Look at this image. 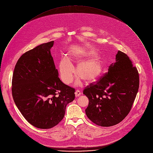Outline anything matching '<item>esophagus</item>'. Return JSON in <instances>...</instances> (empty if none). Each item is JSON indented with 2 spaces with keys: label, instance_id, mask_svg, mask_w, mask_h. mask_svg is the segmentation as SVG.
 I'll list each match as a JSON object with an SVG mask.
<instances>
[{
  "label": "esophagus",
  "instance_id": "esophagus-1",
  "mask_svg": "<svg viewBox=\"0 0 153 153\" xmlns=\"http://www.w3.org/2000/svg\"><path fill=\"white\" fill-rule=\"evenodd\" d=\"M75 97H79V95H81V92H80V91L79 90H76L75 92Z\"/></svg>",
  "mask_w": 153,
  "mask_h": 153
}]
</instances>
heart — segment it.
Wrapping results in <instances>:
<instances>
[{"label": "heart", "mask_w": 153, "mask_h": 153, "mask_svg": "<svg viewBox=\"0 0 153 153\" xmlns=\"http://www.w3.org/2000/svg\"><path fill=\"white\" fill-rule=\"evenodd\" d=\"M95 51H87L72 55V59L79 64L76 68V74L88 84L97 81L102 75L104 70L103 61L101 58L97 55ZM88 58L91 59L87 61ZM59 72L62 80L66 84H70L74 78L75 68L71 61L63 58L59 64Z\"/></svg>", "instance_id": "b5f03b06"}]
</instances>
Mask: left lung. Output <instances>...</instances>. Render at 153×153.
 Instances as JSON below:
<instances>
[{"instance_id":"obj_1","label":"left lung","mask_w":153,"mask_h":153,"mask_svg":"<svg viewBox=\"0 0 153 153\" xmlns=\"http://www.w3.org/2000/svg\"><path fill=\"white\" fill-rule=\"evenodd\" d=\"M139 88V74L129 57L118 51L108 72L84 89L89 99L85 113L94 124L115 126L128 114Z\"/></svg>"}]
</instances>
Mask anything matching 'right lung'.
I'll return each mask as SVG.
<instances>
[{"mask_svg":"<svg viewBox=\"0 0 153 153\" xmlns=\"http://www.w3.org/2000/svg\"><path fill=\"white\" fill-rule=\"evenodd\" d=\"M53 41L25 52L13 74L14 102L24 118L34 127L51 128L61 122L67 104L75 99V89L58 77L51 49Z\"/></svg>","mask_w":153,"mask_h":153,"instance_id":"right-lung-1","label":"right lung"}]
</instances>
